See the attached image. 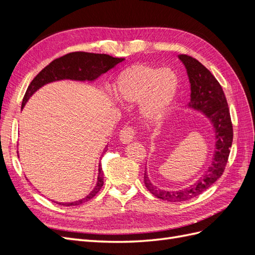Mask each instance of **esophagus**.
<instances>
[{"label":"esophagus","instance_id":"obj_1","mask_svg":"<svg viewBox=\"0 0 255 255\" xmlns=\"http://www.w3.org/2000/svg\"><path fill=\"white\" fill-rule=\"evenodd\" d=\"M134 135H135V129L132 127H125L120 130L119 139L122 143L127 144L133 140Z\"/></svg>","mask_w":255,"mask_h":255}]
</instances>
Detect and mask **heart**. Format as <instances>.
I'll return each mask as SVG.
<instances>
[{"label":"heart","mask_w":255,"mask_h":255,"mask_svg":"<svg viewBox=\"0 0 255 255\" xmlns=\"http://www.w3.org/2000/svg\"><path fill=\"white\" fill-rule=\"evenodd\" d=\"M179 76L169 67L128 66L117 75L114 96L122 104L140 102V115L148 123L163 120L179 91Z\"/></svg>","instance_id":"heart-1"}]
</instances>
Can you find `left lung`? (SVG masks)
<instances>
[{"instance_id": "8db88e82", "label": "left lung", "mask_w": 255, "mask_h": 255, "mask_svg": "<svg viewBox=\"0 0 255 255\" xmlns=\"http://www.w3.org/2000/svg\"><path fill=\"white\" fill-rule=\"evenodd\" d=\"M186 69L190 83V101L188 109L202 113L210 121L214 137L215 150L212 163L204 174L190 186L177 190H163L153 185L144 170V185L152 195L168 202L186 201L202 194L217 181L225 171L230 148L233 141V127L223 90L210 70L191 56H177ZM146 169V168H145Z\"/></svg>"}]
</instances>
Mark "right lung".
I'll list each match as a JSON object with an SVG mask.
<instances>
[{
	"label": "right lung",
	"instance_id": "obj_1",
	"mask_svg": "<svg viewBox=\"0 0 255 255\" xmlns=\"http://www.w3.org/2000/svg\"><path fill=\"white\" fill-rule=\"evenodd\" d=\"M126 58H117L113 57L107 54H95V53H86V52H73L69 53L67 55L59 57L45 67L43 70L36 75V78L29 84L27 90L23 98L21 110L25 106L26 102L29 100L35 92L43 87L44 85L53 82L70 80L75 82H94L102 74L106 73L111 69L117 66L121 61ZM107 151V145L104 148L103 153ZM103 170L102 165L99 163V173L98 181L95 188L92 189L89 194L74 202H55L59 205L65 206H74L80 205L84 202L89 201L90 199L94 198L100 189L103 186Z\"/></svg>",
	"mask_w": 255,
	"mask_h": 255
}]
</instances>
